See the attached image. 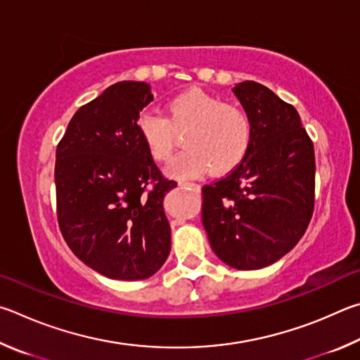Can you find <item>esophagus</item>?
Returning a JSON list of instances; mask_svg holds the SVG:
<instances>
[{"label": "esophagus", "mask_w": 360, "mask_h": 360, "mask_svg": "<svg viewBox=\"0 0 360 360\" xmlns=\"http://www.w3.org/2000/svg\"><path fill=\"white\" fill-rule=\"evenodd\" d=\"M179 186L184 190H191L194 193H200V186L198 184H190V181H179Z\"/></svg>", "instance_id": "1"}]
</instances>
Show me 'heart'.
Segmentation results:
<instances>
[{
	"label": "heart",
	"instance_id": "obj_1",
	"mask_svg": "<svg viewBox=\"0 0 360 360\" xmlns=\"http://www.w3.org/2000/svg\"><path fill=\"white\" fill-rule=\"evenodd\" d=\"M139 137L148 156L166 162L185 134L186 148L169 164L174 179H190L210 169L223 175L240 166L253 142V123L247 112L236 104L190 88L166 103V117L147 112L137 120Z\"/></svg>",
	"mask_w": 360,
	"mask_h": 360
}]
</instances>
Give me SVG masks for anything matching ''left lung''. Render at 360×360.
Listing matches in <instances>:
<instances>
[{
  "instance_id": "8db88e82",
  "label": "left lung",
  "mask_w": 360,
  "mask_h": 360,
  "mask_svg": "<svg viewBox=\"0 0 360 360\" xmlns=\"http://www.w3.org/2000/svg\"><path fill=\"white\" fill-rule=\"evenodd\" d=\"M232 91L253 123V142L240 166L202 188V224L219 259L255 270L281 259L305 234L316 162L291 104L253 80Z\"/></svg>"
}]
</instances>
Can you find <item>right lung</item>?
<instances>
[{
    "mask_svg": "<svg viewBox=\"0 0 360 360\" xmlns=\"http://www.w3.org/2000/svg\"><path fill=\"white\" fill-rule=\"evenodd\" d=\"M153 101L145 82L124 80L82 105L56 147V215L68 247L112 280L148 278L166 262L170 226L162 209L176 186L139 137Z\"/></svg>",
    "mask_w": 360,
    "mask_h": 360,
    "instance_id": "add662e5",
    "label": "right lung"
}]
</instances>
